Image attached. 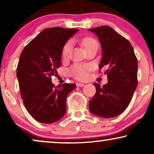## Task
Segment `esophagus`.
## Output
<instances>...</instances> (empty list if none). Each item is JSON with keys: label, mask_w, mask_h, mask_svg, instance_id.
<instances>
[{"label": "esophagus", "mask_w": 154, "mask_h": 154, "mask_svg": "<svg viewBox=\"0 0 154 154\" xmlns=\"http://www.w3.org/2000/svg\"><path fill=\"white\" fill-rule=\"evenodd\" d=\"M85 85L83 83H76V86L77 87H83Z\"/></svg>", "instance_id": "obj_1"}]
</instances>
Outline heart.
<instances>
[{"label":"heart","instance_id":"b5f03b06","mask_svg":"<svg viewBox=\"0 0 154 154\" xmlns=\"http://www.w3.org/2000/svg\"><path fill=\"white\" fill-rule=\"evenodd\" d=\"M81 44L83 46L84 49L86 50L88 48L91 47L94 45H97V41L91 37H85L81 40ZM71 50V43L70 41L64 45L62 48V57L64 58H67L69 56ZM90 69V66L88 65L75 64L69 69V73L71 76L78 80H85L88 78V73Z\"/></svg>","mask_w":154,"mask_h":154}]
</instances>
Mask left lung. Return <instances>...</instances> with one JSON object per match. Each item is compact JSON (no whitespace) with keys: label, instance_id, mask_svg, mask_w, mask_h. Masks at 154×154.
<instances>
[{"label":"left lung","instance_id":"8db88e82","mask_svg":"<svg viewBox=\"0 0 154 154\" xmlns=\"http://www.w3.org/2000/svg\"><path fill=\"white\" fill-rule=\"evenodd\" d=\"M97 35L102 47L100 69L106 66L108 83L100 87L94 83L96 93L90 100L89 109L97 116H117L129 105L137 86L138 62L133 48L127 39L110 26L89 29Z\"/></svg>","mask_w":154,"mask_h":154}]
</instances>
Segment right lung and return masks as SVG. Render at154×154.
Here are the masks:
<instances>
[{"instance_id":"add662e5","label":"right lung","mask_w":154,"mask_h":154,"mask_svg":"<svg viewBox=\"0 0 154 154\" xmlns=\"http://www.w3.org/2000/svg\"><path fill=\"white\" fill-rule=\"evenodd\" d=\"M78 31L59 26L44 29L20 54L17 77L22 99L27 111L40 123H54L66 113V97L76 85L55 87L51 78L61 66L63 47Z\"/></svg>"}]
</instances>
